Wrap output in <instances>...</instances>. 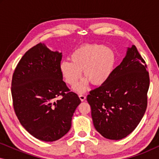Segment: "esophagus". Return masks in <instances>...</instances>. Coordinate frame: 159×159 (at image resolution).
Wrapping results in <instances>:
<instances>
[{
  "instance_id": "1",
  "label": "esophagus",
  "mask_w": 159,
  "mask_h": 159,
  "mask_svg": "<svg viewBox=\"0 0 159 159\" xmlns=\"http://www.w3.org/2000/svg\"><path fill=\"white\" fill-rule=\"evenodd\" d=\"M79 98H80V99L81 100V101H84V100L86 99V96L84 95H83V94H80L79 95Z\"/></svg>"
}]
</instances>
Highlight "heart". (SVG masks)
Instances as JSON below:
<instances>
[{
    "label": "heart",
    "instance_id": "1",
    "mask_svg": "<svg viewBox=\"0 0 159 159\" xmlns=\"http://www.w3.org/2000/svg\"><path fill=\"white\" fill-rule=\"evenodd\" d=\"M70 60L60 63L61 75L66 84L73 86L83 71L86 77L73 88L75 92L83 93L91 82L100 86L109 80L116 66V56L110 47L87 44L76 49L70 56Z\"/></svg>",
    "mask_w": 159,
    "mask_h": 159
}]
</instances>
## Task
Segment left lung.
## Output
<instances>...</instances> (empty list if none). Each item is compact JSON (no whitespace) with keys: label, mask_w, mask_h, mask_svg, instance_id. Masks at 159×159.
<instances>
[{"label":"left lung","mask_w":159,"mask_h":159,"mask_svg":"<svg viewBox=\"0 0 159 159\" xmlns=\"http://www.w3.org/2000/svg\"><path fill=\"white\" fill-rule=\"evenodd\" d=\"M146 68L137 48L132 45L109 80L87 97L94 127L105 138H126L144 116L150 82Z\"/></svg>","instance_id":"left-lung-1"}]
</instances>
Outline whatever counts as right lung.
<instances>
[{
    "instance_id": "1",
    "label": "right lung",
    "mask_w": 159,
    "mask_h": 159,
    "mask_svg": "<svg viewBox=\"0 0 159 159\" xmlns=\"http://www.w3.org/2000/svg\"><path fill=\"white\" fill-rule=\"evenodd\" d=\"M61 58V53L39 43L26 52L12 77L13 105L19 122L31 135L45 142L57 140L69 131L81 103L63 81Z\"/></svg>"
}]
</instances>
